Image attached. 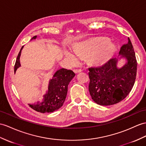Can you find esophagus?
<instances>
[{"label":"esophagus","instance_id":"esophagus-1","mask_svg":"<svg viewBox=\"0 0 146 146\" xmlns=\"http://www.w3.org/2000/svg\"><path fill=\"white\" fill-rule=\"evenodd\" d=\"M74 72L75 74H79L82 72V70H74Z\"/></svg>","mask_w":146,"mask_h":146}]
</instances>
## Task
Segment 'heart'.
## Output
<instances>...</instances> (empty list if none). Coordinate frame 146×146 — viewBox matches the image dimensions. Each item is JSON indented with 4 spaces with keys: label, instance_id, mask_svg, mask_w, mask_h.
<instances>
[{
    "label": "heart",
    "instance_id": "obj_1",
    "mask_svg": "<svg viewBox=\"0 0 146 146\" xmlns=\"http://www.w3.org/2000/svg\"><path fill=\"white\" fill-rule=\"evenodd\" d=\"M115 48V44L111 40L99 38L79 42L73 48V51L79 56L87 55V60L90 62L100 64L110 58ZM64 54L71 64H74L78 61L77 57L69 50H64Z\"/></svg>",
    "mask_w": 146,
    "mask_h": 146
}]
</instances>
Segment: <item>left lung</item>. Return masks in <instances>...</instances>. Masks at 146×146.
Returning <instances> with one entry per match:
<instances>
[{
    "mask_svg": "<svg viewBox=\"0 0 146 146\" xmlns=\"http://www.w3.org/2000/svg\"><path fill=\"white\" fill-rule=\"evenodd\" d=\"M121 48L118 58H112L101 66L88 68V90L93 100L98 105L107 106L118 104L125 98L133 88L137 72V61L130 39ZM127 62L117 67L119 59Z\"/></svg>",
    "mask_w": 146,
    "mask_h": 146,
    "instance_id": "8db88e82",
    "label": "left lung"
}]
</instances>
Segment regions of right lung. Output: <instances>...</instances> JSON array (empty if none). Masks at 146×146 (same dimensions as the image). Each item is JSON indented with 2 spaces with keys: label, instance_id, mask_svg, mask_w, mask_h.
I'll use <instances>...</instances> for the list:
<instances>
[{
  "label": "right lung",
  "instance_id": "obj_1",
  "mask_svg": "<svg viewBox=\"0 0 146 146\" xmlns=\"http://www.w3.org/2000/svg\"><path fill=\"white\" fill-rule=\"evenodd\" d=\"M37 36H35L31 39L35 40ZM23 46L21 48L16 60L14 67V72L21 66L20 58ZM76 76L72 70L66 69H60L57 70L50 79L48 85V90L43 95L42 102L34 104H28L30 107L35 111L40 113H51L58 110L63 105L67 94V87L70 82Z\"/></svg>",
  "mask_w": 146,
  "mask_h": 146
}]
</instances>
